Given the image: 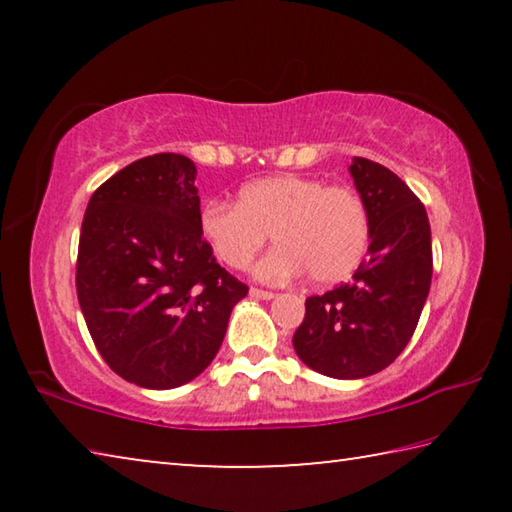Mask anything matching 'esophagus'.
<instances>
[{
	"label": "esophagus",
	"mask_w": 512,
	"mask_h": 512,
	"mask_svg": "<svg viewBox=\"0 0 512 512\" xmlns=\"http://www.w3.org/2000/svg\"><path fill=\"white\" fill-rule=\"evenodd\" d=\"M250 296H253V298H259V300H271V298H275V293H273V291H266V289H257V287H253V289H250Z\"/></svg>",
	"instance_id": "34e87169"
}]
</instances>
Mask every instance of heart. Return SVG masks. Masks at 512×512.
<instances>
[{
  "instance_id": "1",
  "label": "heart",
  "mask_w": 512,
  "mask_h": 512,
  "mask_svg": "<svg viewBox=\"0 0 512 512\" xmlns=\"http://www.w3.org/2000/svg\"><path fill=\"white\" fill-rule=\"evenodd\" d=\"M201 232L228 268L244 271L273 235L275 250L257 268L282 282L307 273L318 287L343 282L370 248V212L357 189L323 178L275 176L250 183L235 203L210 201Z\"/></svg>"
}]
</instances>
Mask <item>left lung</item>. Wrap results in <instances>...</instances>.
I'll list each match as a JSON object with an SVG mask.
<instances>
[{"instance_id": "left-lung-1", "label": "left lung", "mask_w": 512, "mask_h": 512, "mask_svg": "<svg viewBox=\"0 0 512 512\" xmlns=\"http://www.w3.org/2000/svg\"><path fill=\"white\" fill-rule=\"evenodd\" d=\"M350 173L370 212L368 257L348 284L305 300L293 348L334 379L375 375L400 357L429 296L433 255L427 210L391 169L354 158Z\"/></svg>"}]
</instances>
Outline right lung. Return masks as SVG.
Here are the masks:
<instances>
[{
  "instance_id": "add662e5",
  "label": "right lung",
  "mask_w": 512,
  "mask_h": 512,
  "mask_svg": "<svg viewBox=\"0 0 512 512\" xmlns=\"http://www.w3.org/2000/svg\"><path fill=\"white\" fill-rule=\"evenodd\" d=\"M196 164L155 153L110 176L83 216L76 296L103 361L153 391L183 386L219 352L248 287L201 232Z\"/></svg>"
}]
</instances>
